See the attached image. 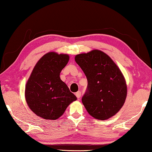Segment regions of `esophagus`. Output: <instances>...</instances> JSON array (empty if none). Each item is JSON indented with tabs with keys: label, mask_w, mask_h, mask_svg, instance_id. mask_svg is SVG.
<instances>
[{
	"label": "esophagus",
	"mask_w": 152,
	"mask_h": 152,
	"mask_svg": "<svg viewBox=\"0 0 152 152\" xmlns=\"http://www.w3.org/2000/svg\"><path fill=\"white\" fill-rule=\"evenodd\" d=\"M76 96L77 97V99H79L80 98V96H81V92L80 91H78L76 93Z\"/></svg>",
	"instance_id": "obj_1"
}]
</instances>
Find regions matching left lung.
Returning <instances> with one entry per match:
<instances>
[{
	"label": "left lung",
	"mask_w": 152,
	"mask_h": 152,
	"mask_svg": "<svg viewBox=\"0 0 152 152\" xmlns=\"http://www.w3.org/2000/svg\"><path fill=\"white\" fill-rule=\"evenodd\" d=\"M88 80L82 102L92 117L106 120L119 111L127 96L124 76L114 61L102 51L94 50L75 57Z\"/></svg>",
	"instance_id": "1"
}]
</instances>
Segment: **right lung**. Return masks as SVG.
<instances>
[{"label": "right lung", "mask_w": 152, "mask_h": 152, "mask_svg": "<svg viewBox=\"0 0 152 152\" xmlns=\"http://www.w3.org/2000/svg\"><path fill=\"white\" fill-rule=\"evenodd\" d=\"M68 55L49 52L36 64L25 86L30 109L45 119H58L76 96L61 80L60 74L69 61Z\"/></svg>", "instance_id": "obj_1"}]
</instances>
